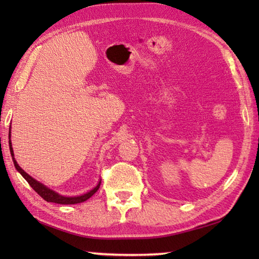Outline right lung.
Masks as SVG:
<instances>
[{"label": "right lung", "instance_id": "1", "mask_svg": "<svg viewBox=\"0 0 259 259\" xmlns=\"http://www.w3.org/2000/svg\"><path fill=\"white\" fill-rule=\"evenodd\" d=\"M9 138H10V133H9ZM9 146H10V153H11V156H12V161H14V164L16 166V169L18 170V171L21 174V176H23L27 183L30 185V187L33 188V190L37 193L38 195L41 196L42 199H45L47 202H54V203H58V204H75V203H81V202H84L89 198H91L96 192L98 191V188L100 186V182L97 186H96L94 190H91L90 192L85 193V194L80 195V196H74V198H67V196H63V195H59L58 193H56L55 191L50 190V188H48L47 186L43 185V184L38 183L37 181H35L34 178H32L29 176L28 174H26L23 169L20 168L17 163V161L15 160V155H14V150H12L11 147V142L9 140Z\"/></svg>", "mask_w": 259, "mask_h": 259}]
</instances>
